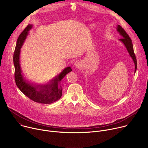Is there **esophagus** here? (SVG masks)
Here are the masks:
<instances>
[{
  "label": "esophagus",
  "mask_w": 148,
  "mask_h": 148,
  "mask_svg": "<svg viewBox=\"0 0 148 148\" xmlns=\"http://www.w3.org/2000/svg\"><path fill=\"white\" fill-rule=\"evenodd\" d=\"M74 66H75V67H78L80 64H79V63L78 61H75V62H74Z\"/></svg>",
  "instance_id": "esophagus-1"
}]
</instances>
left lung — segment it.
<instances>
[{"label": "left lung", "instance_id": "8db88e82", "mask_svg": "<svg viewBox=\"0 0 148 148\" xmlns=\"http://www.w3.org/2000/svg\"><path fill=\"white\" fill-rule=\"evenodd\" d=\"M116 30L117 32L119 33V34L122 36V38L119 39L120 41H121L122 43L125 46L126 50H127L130 56L132 58L134 64H135V73H136V69H137V61L136 58L134 53V47H133V45H132V42L131 39L130 38V36L128 35V34L126 33V32L124 30L123 28L120 25H118L116 27Z\"/></svg>", "mask_w": 148, "mask_h": 148}]
</instances>
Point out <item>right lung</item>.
<instances>
[{"mask_svg":"<svg viewBox=\"0 0 148 148\" xmlns=\"http://www.w3.org/2000/svg\"><path fill=\"white\" fill-rule=\"evenodd\" d=\"M32 27V25H29L18 36L17 40L13 54L16 84L18 89L33 101L41 103H51L58 101L62 96L61 80L72 71V69L71 67L65 68L58 75L46 84L33 83L25 77L20 64V49Z\"/></svg>","mask_w":148,"mask_h":148,"instance_id":"1","label":"right lung"}]
</instances>
